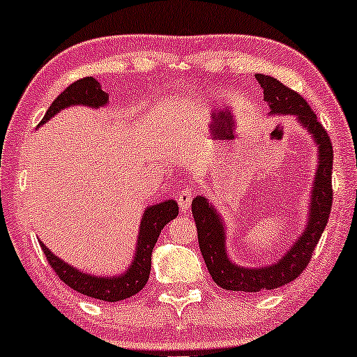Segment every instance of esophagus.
<instances>
[{"label": "esophagus", "mask_w": 357, "mask_h": 357, "mask_svg": "<svg viewBox=\"0 0 357 357\" xmlns=\"http://www.w3.org/2000/svg\"><path fill=\"white\" fill-rule=\"evenodd\" d=\"M193 197H195V190H193L192 187H188V185H187V187H183L182 190H180L178 198H177L180 211L187 213L190 203H192V200H193Z\"/></svg>", "instance_id": "obj_1"}]
</instances>
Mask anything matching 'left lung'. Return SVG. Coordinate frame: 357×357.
<instances>
[{
  "instance_id": "1",
  "label": "left lung",
  "mask_w": 357,
  "mask_h": 357,
  "mask_svg": "<svg viewBox=\"0 0 357 357\" xmlns=\"http://www.w3.org/2000/svg\"><path fill=\"white\" fill-rule=\"evenodd\" d=\"M256 78L264 88V101L269 106L271 113L297 114L300 123L313 134L320 149V165L312 193V208H310L312 213H310L307 229L302 238L295 241L284 259L261 269H244L234 266L225 251V226L221 225L220 216L203 197H197L192 202L198 244L211 279L226 290L246 291V294L279 289L297 279L307 269L314 248L325 231L333 205V144L330 134L318 121L312 106L300 93L269 75L256 73Z\"/></svg>"
}]
</instances>
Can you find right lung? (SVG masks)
<instances>
[{"label":"right lung","mask_w":357,"mask_h":357,"mask_svg":"<svg viewBox=\"0 0 357 357\" xmlns=\"http://www.w3.org/2000/svg\"><path fill=\"white\" fill-rule=\"evenodd\" d=\"M108 103V95L100 88V83L93 77H83L80 80L73 82L66 90L60 93L57 98L49 106L47 113L40 119L39 124H43L59 113L60 109L67 108L70 105H88L91 108H98ZM178 215L177 202L167 200L159 205L147 208L144 218L141 221V231H139L137 251L134 262L129 266V269L119 277H96L85 274V272L77 271L75 267L68 266L59 257H55L52 252L45 248L44 243H40V248L47 257L49 266L59 275V279L67 284L78 294L86 295V297L105 300V302H119L126 300L132 295H136L139 290L144 289V285L149 280L151 274V254L154 249L157 238H159L160 229L174 220Z\"/></svg>","instance_id":"1"}]
</instances>
